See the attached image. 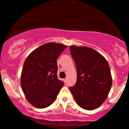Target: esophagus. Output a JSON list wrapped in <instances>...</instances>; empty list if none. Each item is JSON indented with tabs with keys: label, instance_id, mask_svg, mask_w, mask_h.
<instances>
[{
	"label": "esophagus",
	"instance_id": "34e87169",
	"mask_svg": "<svg viewBox=\"0 0 129 129\" xmlns=\"http://www.w3.org/2000/svg\"><path fill=\"white\" fill-rule=\"evenodd\" d=\"M63 81H64L65 83H67V78H66V79H64Z\"/></svg>",
	"mask_w": 129,
	"mask_h": 129
}]
</instances>
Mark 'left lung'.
<instances>
[{"mask_svg": "<svg viewBox=\"0 0 129 129\" xmlns=\"http://www.w3.org/2000/svg\"><path fill=\"white\" fill-rule=\"evenodd\" d=\"M77 69L75 85L70 87L80 107L92 110L107 98L112 84L110 67L100 53L87 47H70Z\"/></svg>", "mask_w": 129, "mask_h": 129, "instance_id": "left-lung-1", "label": "left lung"}]
</instances>
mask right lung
<instances>
[{
  "instance_id": "add662e5",
  "label": "right lung",
  "mask_w": 129,
  "mask_h": 129,
  "mask_svg": "<svg viewBox=\"0 0 129 129\" xmlns=\"http://www.w3.org/2000/svg\"><path fill=\"white\" fill-rule=\"evenodd\" d=\"M67 47L49 42L40 46L26 57L21 73L22 89L26 100L39 109L56 100L63 82L57 76V59Z\"/></svg>"
}]
</instances>
